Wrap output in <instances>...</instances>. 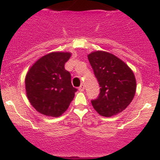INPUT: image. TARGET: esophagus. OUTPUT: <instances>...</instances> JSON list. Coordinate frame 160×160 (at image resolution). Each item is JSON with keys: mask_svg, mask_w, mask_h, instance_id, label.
Here are the masks:
<instances>
[{"mask_svg": "<svg viewBox=\"0 0 160 160\" xmlns=\"http://www.w3.org/2000/svg\"><path fill=\"white\" fill-rule=\"evenodd\" d=\"M79 90H80V92H82V91H84V90H85V85H80V87H79Z\"/></svg>", "mask_w": 160, "mask_h": 160, "instance_id": "34e87169", "label": "esophagus"}]
</instances>
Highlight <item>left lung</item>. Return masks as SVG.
I'll use <instances>...</instances> for the list:
<instances>
[{"label": "left lung", "instance_id": "left-lung-1", "mask_svg": "<svg viewBox=\"0 0 160 160\" xmlns=\"http://www.w3.org/2000/svg\"><path fill=\"white\" fill-rule=\"evenodd\" d=\"M88 60L100 86L99 97L92 100L98 114L111 117L126 109L136 92L133 70L116 55L103 51L88 54Z\"/></svg>", "mask_w": 160, "mask_h": 160}]
</instances>
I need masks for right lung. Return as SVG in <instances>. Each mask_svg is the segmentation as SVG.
I'll return each mask as SVG.
<instances>
[{
  "label": "right lung",
  "instance_id": "right-lung-1",
  "mask_svg": "<svg viewBox=\"0 0 160 160\" xmlns=\"http://www.w3.org/2000/svg\"><path fill=\"white\" fill-rule=\"evenodd\" d=\"M70 52L55 51L41 56L26 73V96L41 114L51 117L62 115L70 106L77 90L71 85L65 64Z\"/></svg>",
  "mask_w": 160,
  "mask_h": 160
}]
</instances>
